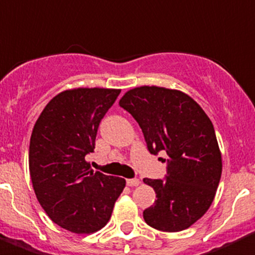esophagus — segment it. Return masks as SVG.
<instances>
[{"label":"esophagus","mask_w":255,"mask_h":255,"mask_svg":"<svg viewBox=\"0 0 255 255\" xmlns=\"http://www.w3.org/2000/svg\"><path fill=\"white\" fill-rule=\"evenodd\" d=\"M127 185L129 186V187H134V186H138V185H140V180H138V178H128Z\"/></svg>","instance_id":"esophagus-1"}]
</instances>
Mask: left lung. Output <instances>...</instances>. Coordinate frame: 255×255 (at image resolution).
Returning a JSON list of instances; mask_svg holds the SVG:
<instances>
[{
	"instance_id": "1",
	"label": "left lung",
	"mask_w": 255,
	"mask_h": 255,
	"mask_svg": "<svg viewBox=\"0 0 255 255\" xmlns=\"http://www.w3.org/2000/svg\"><path fill=\"white\" fill-rule=\"evenodd\" d=\"M119 105L136 119L147 150L168 155L164 180L143 178L156 194L143 220L159 231L189 229L209 209L222 174L212 122L189 95L156 86L129 90Z\"/></svg>"
}]
</instances>
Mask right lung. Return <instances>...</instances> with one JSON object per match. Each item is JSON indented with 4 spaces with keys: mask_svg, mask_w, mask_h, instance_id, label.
<instances>
[{
    "mask_svg": "<svg viewBox=\"0 0 255 255\" xmlns=\"http://www.w3.org/2000/svg\"><path fill=\"white\" fill-rule=\"evenodd\" d=\"M121 90H66L46 105L30 136L29 172L33 189L47 216L75 234L99 231L112 217L125 178L91 169L101 119Z\"/></svg>",
    "mask_w": 255,
    "mask_h": 255,
    "instance_id": "right-lung-1",
    "label": "right lung"
}]
</instances>
